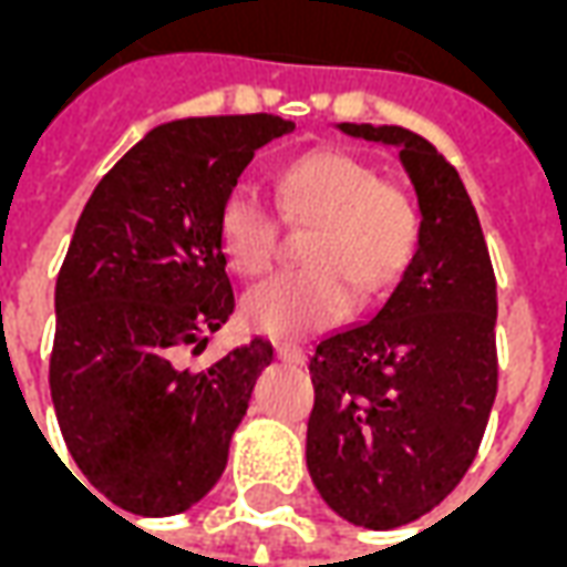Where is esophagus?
Instances as JSON below:
<instances>
[{"label":"esophagus","mask_w":567,"mask_h":567,"mask_svg":"<svg viewBox=\"0 0 567 567\" xmlns=\"http://www.w3.org/2000/svg\"><path fill=\"white\" fill-rule=\"evenodd\" d=\"M276 355L288 361V364H303L307 361V352H303V346L295 343H276Z\"/></svg>","instance_id":"obj_1"}]
</instances>
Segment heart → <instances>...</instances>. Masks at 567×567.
<instances>
[{"instance_id":"obj_1","label":"heart","mask_w":567,"mask_h":567,"mask_svg":"<svg viewBox=\"0 0 567 567\" xmlns=\"http://www.w3.org/2000/svg\"><path fill=\"white\" fill-rule=\"evenodd\" d=\"M279 206L291 221L309 224V264L276 272L243 300V316L270 337H303L346 316L361 295L392 285L419 246L416 199L398 182L346 151H307L279 175ZM224 258L243 276L270 270L279 221L255 187L236 185L218 212Z\"/></svg>"}]
</instances>
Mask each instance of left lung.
<instances>
[{"label":"left lung","instance_id":"obj_1","mask_svg":"<svg viewBox=\"0 0 567 567\" xmlns=\"http://www.w3.org/2000/svg\"><path fill=\"white\" fill-rule=\"evenodd\" d=\"M340 130L401 151L422 212L389 300L309 355V476L333 513L385 532L434 511L474 462L498 392V295L455 166L413 130Z\"/></svg>","mask_w":567,"mask_h":567}]
</instances>
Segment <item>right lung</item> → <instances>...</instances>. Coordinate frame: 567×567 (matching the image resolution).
<instances>
[{
  "instance_id": "add662e5",
  "label": "right lung",
  "mask_w": 567,
  "mask_h": 567,
  "mask_svg": "<svg viewBox=\"0 0 567 567\" xmlns=\"http://www.w3.org/2000/svg\"><path fill=\"white\" fill-rule=\"evenodd\" d=\"M291 130L279 115L161 124L75 224L54 291L51 401L72 462L121 511L173 516L224 474L272 346L255 337L206 370L178 358L206 349L236 307L224 197L255 151Z\"/></svg>"
}]
</instances>
